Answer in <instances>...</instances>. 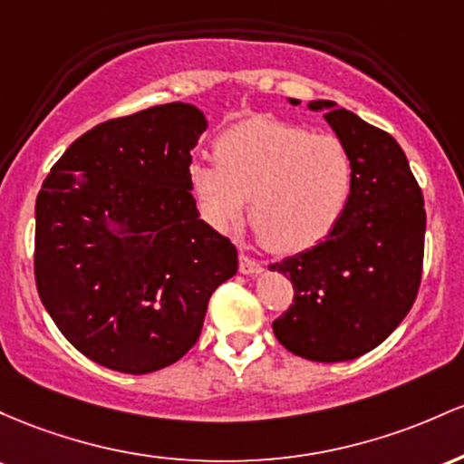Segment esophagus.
<instances>
[{
    "label": "esophagus",
    "instance_id": "1",
    "mask_svg": "<svg viewBox=\"0 0 464 464\" xmlns=\"http://www.w3.org/2000/svg\"><path fill=\"white\" fill-rule=\"evenodd\" d=\"M238 269H241V274H260L263 272V265L258 260L249 258L247 254H241L238 256Z\"/></svg>",
    "mask_w": 464,
    "mask_h": 464
}]
</instances>
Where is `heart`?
<instances>
[{"instance_id": "b5f03b06", "label": "heart", "mask_w": 464, "mask_h": 464, "mask_svg": "<svg viewBox=\"0 0 464 464\" xmlns=\"http://www.w3.org/2000/svg\"><path fill=\"white\" fill-rule=\"evenodd\" d=\"M190 181L212 227L246 215L265 246L295 254L317 246L344 217L355 186L351 150L331 133L254 118L217 140V162L190 166Z\"/></svg>"}]
</instances>
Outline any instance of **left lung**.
<instances>
[{
  "instance_id": "1",
  "label": "left lung",
  "mask_w": 464,
  "mask_h": 464,
  "mask_svg": "<svg viewBox=\"0 0 464 464\" xmlns=\"http://www.w3.org/2000/svg\"><path fill=\"white\" fill-rule=\"evenodd\" d=\"M309 109L324 111L351 150L355 186L324 241L269 265L294 285V302L272 326L294 355L348 362L382 344L412 309L423 274V192L392 135L333 101Z\"/></svg>"
}]
</instances>
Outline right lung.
Segmentation results:
<instances>
[{"mask_svg":"<svg viewBox=\"0 0 464 464\" xmlns=\"http://www.w3.org/2000/svg\"><path fill=\"white\" fill-rule=\"evenodd\" d=\"M206 127L186 102L107 120L72 142L36 197L39 298L67 342L111 371L184 357L210 295L237 274V247L190 192Z\"/></svg>","mask_w":464,"mask_h":464,"instance_id":"1","label":"right lung"}]
</instances>
